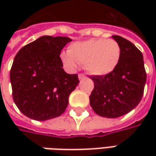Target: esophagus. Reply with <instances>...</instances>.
Segmentation results:
<instances>
[{"instance_id": "34e87169", "label": "esophagus", "mask_w": 156, "mask_h": 156, "mask_svg": "<svg viewBox=\"0 0 156 156\" xmlns=\"http://www.w3.org/2000/svg\"><path fill=\"white\" fill-rule=\"evenodd\" d=\"M78 78H79V80H80V81H81V80L85 79V78H86V76H85L84 75H82V74H79V75H78Z\"/></svg>"}]
</instances>
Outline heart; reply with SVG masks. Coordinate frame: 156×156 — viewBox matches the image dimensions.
<instances>
[{
  "mask_svg": "<svg viewBox=\"0 0 156 156\" xmlns=\"http://www.w3.org/2000/svg\"><path fill=\"white\" fill-rule=\"evenodd\" d=\"M121 55L122 49L116 41L92 38L72 43L60 57L69 70H75L81 63L90 75L103 76L116 69Z\"/></svg>",
  "mask_w": 156,
  "mask_h": 156,
  "instance_id": "1",
  "label": "heart"
}]
</instances>
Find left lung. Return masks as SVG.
<instances>
[{"label": "left lung", "mask_w": 156, "mask_h": 156, "mask_svg": "<svg viewBox=\"0 0 156 156\" xmlns=\"http://www.w3.org/2000/svg\"><path fill=\"white\" fill-rule=\"evenodd\" d=\"M122 49L121 60L111 74L91 76L94 87L90 106L100 116L117 118L133 110L141 101L147 75L141 52L123 37L113 35Z\"/></svg>", "instance_id": "left-lung-1"}]
</instances>
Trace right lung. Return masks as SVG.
Returning a JSON list of instances; mask_svg holds the SVG:
<instances>
[{
    "label": "right lung",
    "mask_w": 156,
    "mask_h": 156,
    "mask_svg": "<svg viewBox=\"0 0 156 156\" xmlns=\"http://www.w3.org/2000/svg\"><path fill=\"white\" fill-rule=\"evenodd\" d=\"M72 40L43 35L21 48L10 70L13 99L30 119L47 121L60 116L69 94L79 83L77 75L67 74L61 51Z\"/></svg>",
    "instance_id": "1"
}]
</instances>
